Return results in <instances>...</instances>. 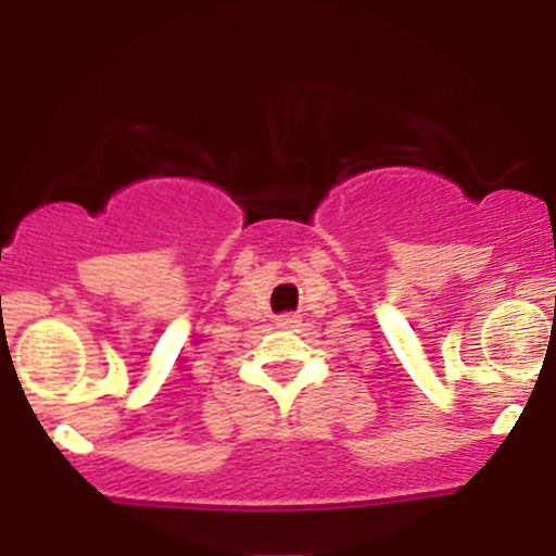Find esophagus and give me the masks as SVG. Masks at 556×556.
<instances>
[{"label": "esophagus", "mask_w": 556, "mask_h": 556, "mask_svg": "<svg viewBox=\"0 0 556 556\" xmlns=\"http://www.w3.org/2000/svg\"><path fill=\"white\" fill-rule=\"evenodd\" d=\"M300 324V316H295V314H282L277 318V327H282V329H292V327H298Z\"/></svg>", "instance_id": "34e87169"}]
</instances>
